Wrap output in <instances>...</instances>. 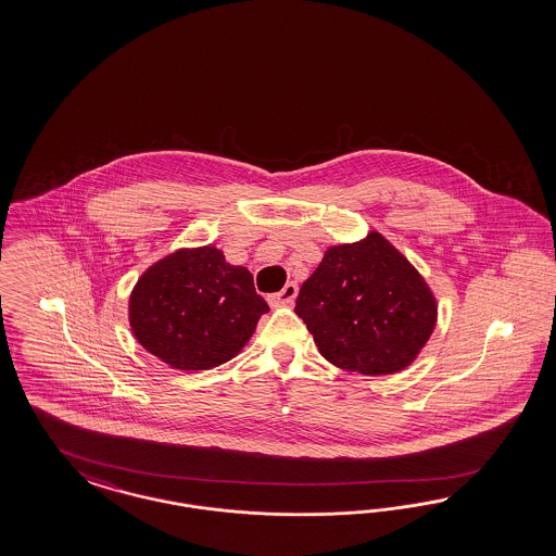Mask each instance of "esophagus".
Returning a JSON list of instances; mask_svg holds the SVG:
<instances>
[{
	"mask_svg": "<svg viewBox=\"0 0 556 556\" xmlns=\"http://www.w3.org/2000/svg\"><path fill=\"white\" fill-rule=\"evenodd\" d=\"M295 298H298V283H287L281 291H277V293H270L269 298H267V302L273 305V307H279V305H291V303L295 302Z\"/></svg>",
	"mask_w": 556,
	"mask_h": 556,
	"instance_id": "esophagus-1",
	"label": "esophagus"
}]
</instances>
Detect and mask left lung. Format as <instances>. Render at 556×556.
Segmentation results:
<instances>
[{"instance_id":"obj_1","label":"left lung","mask_w":556,"mask_h":556,"mask_svg":"<svg viewBox=\"0 0 556 556\" xmlns=\"http://www.w3.org/2000/svg\"><path fill=\"white\" fill-rule=\"evenodd\" d=\"M295 314L332 365L389 375L420 353L437 324V302L404 254L370 232L326 251L300 289Z\"/></svg>"}]
</instances>
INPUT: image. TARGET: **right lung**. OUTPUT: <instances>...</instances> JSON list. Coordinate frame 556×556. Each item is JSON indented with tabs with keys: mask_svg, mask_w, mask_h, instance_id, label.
Wrapping results in <instances>:
<instances>
[{
	"mask_svg": "<svg viewBox=\"0 0 556 556\" xmlns=\"http://www.w3.org/2000/svg\"><path fill=\"white\" fill-rule=\"evenodd\" d=\"M269 312L253 275L214 247L177 251L147 270L130 295L138 342L170 367L210 369L230 361Z\"/></svg>",
	"mask_w": 556,
	"mask_h": 556,
	"instance_id": "right-lung-1",
	"label": "right lung"
}]
</instances>
